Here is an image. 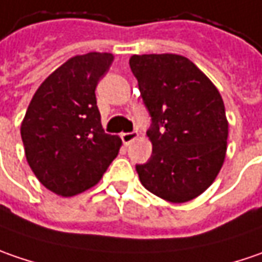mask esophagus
<instances>
[{"instance_id":"1","label":"esophagus","mask_w":262,"mask_h":262,"mask_svg":"<svg viewBox=\"0 0 262 262\" xmlns=\"http://www.w3.org/2000/svg\"><path fill=\"white\" fill-rule=\"evenodd\" d=\"M139 138V133L138 132H129V133H121V141L123 143L127 146V145H130L132 142H135L136 139Z\"/></svg>"}]
</instances>
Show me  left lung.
<instances>
[{
	"label": "left lung",
	"mask_w": 262,
	"mask_h": 262,
	"mask_svg": "<svg viewBox=\"0 0 262 262\" xmlns=\"http://www.w3.org/2000/svg\"><path fill=\"white\" fill-rule=\"evenodd\" d=\"M145 105L152 155L136 165L143 188L183 204L210 188L222 170L229 136L224 102L208 76L177 54L132 55Z\"/></svg>",
	"instance_id": "1"
}]
</instances>
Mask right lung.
<instances>
[{
    "label": "right lung",
    "instance_id": "1",
    "mask_svg": "<svg viewBox=\"0 0 262 262\" xmlns=\"http://www.w3.org/2000/svg\"><path fill=\"white\" fill-rule=\"evenodd\" d=\"M114 60L110 52L74 55L38 88L20 126L29 167L64 198L94 188L117 157L121 139L107 135L95 88Z\"/></svg>",
    "mask_w": 262,
    "mask_h": 262
}]
</instances>
